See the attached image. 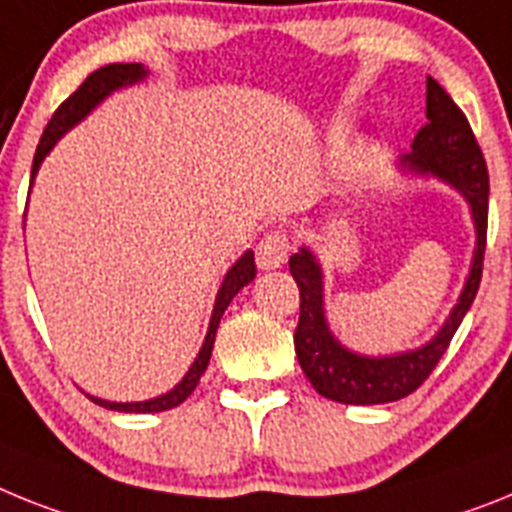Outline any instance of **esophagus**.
Here are the masks:
<instances>
[{"instance_id":"34e87169","label":"esophagus","mask_w":512,"mask_h":512,"mask_svg":"<svg viewBox=\"0 0 512 512\" xmlns=\"http://www.w3.org/2000/svg\"><path fill=\"white\" fill-rule=\"evenodd\" d=\"M290 251L292 246L287 233L272 230V233H266L264 238L259 240V246H256V264H259V269H279V266L287 261Z\"/></svg>"}]
</instances>
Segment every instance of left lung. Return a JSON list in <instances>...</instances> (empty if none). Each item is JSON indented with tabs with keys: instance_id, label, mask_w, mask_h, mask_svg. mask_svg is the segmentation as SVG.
I'll return each mask as SVG.
<instances>
[{
	"instance_id": "8db88e82",
	"label": "left lung",
	"mask_w": 512,
	"mask_h": 512,
	"mask_svg": "<svg viewBox=\"0 0 512 512\" xmlns=\"http://www.w3.org/2000/svg\"><path fill=\"white\" fill-rule=\"evenodd\" d=\"M401 163L414 173H430L451 183L464 194L476 227L474 261L451 316L425 347L391 357H365L344 349L329 331L323 316V274L316 256L308 248H300L292 256L290 272L300 287L295 355L310 386L339 404H388L417 391L445 355L482 282L489 212L487 163L464 111L432 77H427V124L417 131L412 152L404 155Z\"/></svg>"
}]
</instances>
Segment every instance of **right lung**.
<instances>
[{
  "label": "right lung",
  "instance_id": "right-lung-1",
  "mask_svg": "<svg viewBox=\"0 0 512 512\" xmlns=\"http://www.w3.org/2000/svg\"><path fill=\"white\" fill-rule=\"evenodd\" d=\"M144 74H147V69H144L142 64H108V67L95 69V72L90 74V77H87V80L82 82V85L77 87V90H74V93L69 95L59 108H56L51 121H48L46 129H43V137L41 142H38L36 157H33V178H36L38 168H41L43 157L51 152V147L56 144V139H61V134H67L74 124H80L87 113L93 111L100 100L108 98L113 90L144 80ZM253 277H256V264H253V253L246 251L238 261H235L233 269L225 274V279H222V287L220 292H217V300H214L212 321H209V331L207 336H204L202 349H199V355H196L189 373L183 375V381L178 383L173 391L163 393V396H157V399H150V401H134V404L103 401V399H95V396H90V401L106 406V409H113V412H137V414L165 412V409H173V406L183 404V401L189 399L191 393H194L196 383H199V378H202L204 370H207L209 357H212V347H214V334H217L222 313H225V308L230 305V300L238 295V290H243Z\"/></svg>",
  "mask_w": 512,
  "mask_h": 512
}]
</instances>
